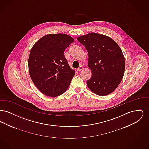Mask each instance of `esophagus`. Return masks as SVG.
<instances>
[{"label": "esophagus", "mask_w": 149, "mask_h": 149, "mask_svg": "<svg viewBox=\"0 0 149 149\" xmlns=\"http://www.w3.org/2000/svg\"><path fill=\"white\" fill-rule=\"evenodd\" d=\"M83 69V66H80L79 68L77 69V71H80L81 70H82Z\"/></svg>", "instance_id": "34e87169"}]
</instances>
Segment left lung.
<instances>
[{
    "label": "left lung",
    "instance_id": "left-lung-1",
    "mask_svg": "<svg viewBox=\"0 0 149 149\" xmlns=\"http://www.w3.org/2000/svg\"><path fill=\"white\" fill-rule=\"evenodd\" d=\"M77 39L88 53V66L92 73L86 81L89 89L100 96L113 92L125 69V57L118 44L109 37L93 32Z\"/></svg>",
    "mask_w": 149,
    "mask_h": 149
}]
</instances>
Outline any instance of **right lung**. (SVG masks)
<instances>
[{
	"mask_svg": "<svg viewBox=\"0 0 149 149\" xmlns=\"http://www.w3.org/2000/svg\"><path fill=\"white\" fill-rule=\"evenodd\" d=\"M74 41L62 33L43 36L32 46L29 58V74L34 84L43 94L52 97L66 91L75 75L64 51Z\"/></svg>",
	"mask_w": 149,
	"mask_h": 149,
	"instance_id": "right-lung-1",
	"label": "right lung"
}]
</instances>
